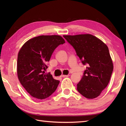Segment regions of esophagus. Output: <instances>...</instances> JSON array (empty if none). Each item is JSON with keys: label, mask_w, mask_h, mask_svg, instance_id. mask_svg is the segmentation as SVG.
<instances>
[{"label": "esophagus", "mask_w": 126, "mask_h": 126, "mask_svg": "<svg viewBox=\"0 0 126 126\" xmlns=\"http://www.w3.org/2000/svg\"><path fill=\"white\" fill-rule=\"evenodd\" d=\"M68 76H69V75H62V76H61V77H68Z\"/></svg>", "instance_id": "34e87169"}]
</instances>
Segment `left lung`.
Masks as SVG:
<instances>
[{
    "instance_id": "8db88e82",
    "label": "left lung",
    "mask_w": 126,
    "mask_h": 126,
    "mask_svg": "<svg viewBox=\"0 0 126 126\" xmlns=\"http://www.w3.org/2000/svg\"><path fill=\"white\" fill-rule=\"evenodd\" d=\"M63 37L75 49L83 65H87L77 90L83 96L94 99L99 96L108 85L113 63L107 45L90 34Z\"/></svg>"
}]
</instances>
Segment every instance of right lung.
Wrapping results in <instances>:
<instances>
[{
  "label": "right lung",
  "mask_w": 126,
  "mask_h": 126,
  "mask_svg": "<svg viewBox=\"0 0 126 126\" xmlns=\"http://www.w3.org/2000/svg\"><path fill=\"white\" fill-rule=\"evenodd\" d=\"M64 43L60 36H39L29 39L21 48L17 58L18 77L32 97L44 99L56 91L60 81L45 71L55 49Z\"/></svg>",
  "instance_id": "add662e5"
}]
</instances>
